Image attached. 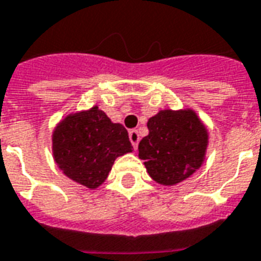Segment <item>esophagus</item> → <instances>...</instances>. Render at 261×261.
Instances as JSON below:
<instances>
[{
	"mask_svg": "<svg viewBox=\"0 0 261 261\" xmlns=\"http://www.w3.org/2000/svg\"><path fill=\"white\" fill-rule=\"evenodd\" d=\"M128 137H130V141L133 146L137 149V146H138V142H140V134H138V131L137 130H130L128 133Z\"/></svg>",
	"mask_w": 261,
	"mask_h": 261,
	"instance_id": "1",
	"label": "esophagus"
}]
</instances>
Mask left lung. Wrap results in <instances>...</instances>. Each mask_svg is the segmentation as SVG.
<instances>
[{"label":"left lung","mask_w":261,"mask_h":261,"mask_svg":"<svg viewBox=\"0 0 261 261\" xmlns=\"http://www.w3.org/2000/svg\"><path fill=\"white\" fill-rule=\"evenodd\" d=\"M146 125L138 156L156 182L178 184L202 166L209 134L194 111H160Z\"/></svg>","instance_id":"1"}]
</instances>
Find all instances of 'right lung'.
Here are the masks:
<instances>
[{
	"label": "right lung",
	"instance_id": "1",
	"mask_svg": "<svg viewBox=\"0 0 261 261\" xmlns=\"http://www.w3.org/2000/svg\"><path fill=\"white\" fill-rule=\"evenodd\" d=\"M52 150L63 174L94 190L105 181L116 158L133 152V146L124 127L94 106L66 116L57 125Z\"/></svg>",
	"mask_w": 261,
	"mask_h": 261
}]
</instances>
